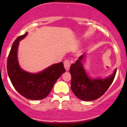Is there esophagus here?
<instances>
[{
    "label": "esophagus",
    "instance_id": "34e87169",
    "mask_svg": "<svg viewBox=\"0 0 127 127\" xmlns=\"http://www.w3.org/2000/svg\"><path fill=\"white\" fill-rule=\"evenodd\" d=\"M64 68L66 71H68L70 69V63L68 60H65L64 63Z\"/></svg>",
    "mask_w": 127,
    "mask_h": 127
}]
</instances>
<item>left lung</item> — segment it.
I'll return each instance as SVG.
<instances>
[{"label": "left lung", "instance_id": "1", "mask_svg": "<svg viewBox=\"0 0 127 127\" xmlns=\"http://www.w3.org/2000/svg\"><path fill=\"white\" fill-rule=\"evenodd\" d=\"M87 55L80 56L75 63L70 68L72 76L71 89L78 98L83 101L97 100L104 94L113 82L117 68L112 74L106 78H93L90 76L84 66Z\"/></svg>", "mask_w": 127, "mask_h": 127}]
</instances>
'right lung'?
Returning <instances> with one entry per match:
<instances>
[{
	"label": "right lung",
	"instance_id": "add662e5",
	"mask_svg": "<svg viewBox=\"0 0 127 127\" xmlns=\"http://www.w3.org/2000/svg\"><path fill=\"white\" fill-rule=\"evenodd\" d=\"M28 33L19 36L13 43L7 61V71L12 85L18 93L29 100H39L49 94L57 79L65 70L62 62L52 64L38 73H30L20 67L18 59L20 42Z\"/></svg>",
	"mask_w": 127,
	"mask_h": 127
}]
</instances>
